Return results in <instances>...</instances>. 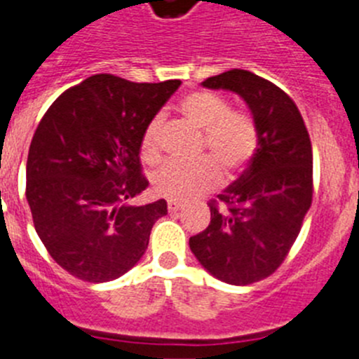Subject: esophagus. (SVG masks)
<instances>
[{
  "instance_id": "esophagus-1",
  "label": "esophagus",
  "mask_w": 359,
  "mask_h": 359,
  "mask_svg": "<svg viewBox=\"0 0 359 359\" xmlns=\"http://www.w3.org/2000/svg\"><path fill=\"white\" fill-rule=\"evenodd\" d=\"M182 203L180 202H177V200H168V210L172 214H175V212H179L180 209H182Z\"/></svg>"
}]
</instances>
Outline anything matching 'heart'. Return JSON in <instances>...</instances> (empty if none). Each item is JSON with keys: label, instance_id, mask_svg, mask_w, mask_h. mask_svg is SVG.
<instances>
[{"label": "heart", "instance_id": "obj_1", "mask_svg": "<svg viewBox=\"0 0 359 359\" xmlns=\"http://www.w3.org/2000/svg\"><path fill=\"white\" fill-rule=\"evenodd\" d=\"M179 109L187 122L202 130L198 150L210 157H202L193 163L170 161L154 173V191L172 200L191 198L217 186L219 172L214 161L226 177H232L250 163L259 149V130L253 118L241 111H230L229 102L216 93H187L180 100ZM161 129V115H154L143 129L140 150L147 163L159 161Z\"/></svg>", "mask_w": 359, "mask_h": 359}]
</instances>
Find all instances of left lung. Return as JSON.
I'll return each mask as SVG.
<instances>
[{"label":"left lung","instance_id":"left-lung-1","mask_svg":"<svg viewBox=\"0 0 359 359\" xmlns=\"http://www.w3.org/2000/svg\"><path fill=\"white\" fill-rule=\"evenodd\" d=\"M202 85L243 97L259 149L243 175L210 200L209 226L189 248L214 278L250 285L273 274L299 236L313 196L311 142L296 102L257 74L232 69Z\"/></svg>","mask_w":359,"mask_h":359}]
</instances>
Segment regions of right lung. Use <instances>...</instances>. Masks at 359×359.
Returning <instances> with one entry per match:
<instances>
[{"label":"right lung","instance_id":"1","mask_svg":"<svg viewBox=\"0 0 359 359\" xmlns=\"http://www.w3.org/2000/svg\"><path fill=\"white\" fill-rule=\"evenodd\" d=\"M179 79L133 83L95 74L65 90L40 120L26 163V200L49 255L90 283L138 264L164 200L129 205L147 189L140 142Z\"/></svg>","mask_w":359,"mask_h":359}]
</instances>
